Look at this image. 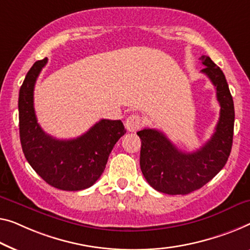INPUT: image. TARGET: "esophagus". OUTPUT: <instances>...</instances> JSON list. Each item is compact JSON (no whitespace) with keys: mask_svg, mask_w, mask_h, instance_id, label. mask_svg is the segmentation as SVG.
Instances as JSON below:
<instances>
[{"mask_svg":"<svg viewBox=\"0 0 250 250\" xmlns=\"http://www.w3.org/2000/svg\"><path fill=\"white\" fill-rule=\"evenodd\" d=\"M141 125H143V121H141L140 115L138 114L129 115L128 119L125 120V128L130 132H135L137 130H139L141 128Z\"/></svg>","mask_w":250,"mask_h":250,"instance_id":"1","label":"esophagus"}]
</instances>
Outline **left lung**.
<instances>
[{"instance_id":"left-lung-1","label":"left lung","mask_w":250,"mask_h":250,"mask_svg":"<svg viewBox=\"0 0 250 250\" xmlns=\"http://www.w3.org/2000/svg\"><path fill=\"white\" fill-rule=\"evenodd\" d=\"M200 61L206 66L201 73L210 78L217 89L220 118L215 131L200 149L181 151L168 138L156 129L137 132L141 140L140 168L156 191L170 195H185L210 182L226 165L232 147L234 107L225 74L208 56Z\"/></svg>"}]
</instances>
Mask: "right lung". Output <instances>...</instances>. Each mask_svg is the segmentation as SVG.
<instances>
[{"label": "right lung", "mask_w": 250, "mask_h": 250, "mask_svg": "<svg viewBox=\"0 0 250 250\" xmlns=\"http://www.w3.org/2000/svg\"><path fill=\"white\" fill-rule=\"evenodd\" d=\"M47 58L36 62L19 93V126L22 150L30 166L48 184L62 191H80L101 176L110 152L125 133L121 120L102 119L84 135L59 140L47 135L37 121L33 89Z\"/></svg>", "instance_id": "right-lung-1"}]
</instances>
